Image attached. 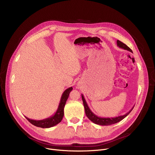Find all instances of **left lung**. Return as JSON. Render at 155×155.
<instances>
[{"mask_svg":"<svg viewBox=\"0 0 155 155\" xmlns=\"http://www.w3.org/2000/svg\"><path fill=\"white\" fill-rule=\"evenodd\" d=\"M117 46H119V48L124 49V50H127L130 52H132V50L130 49L127 45H126L124 43H123V42L120 41L119 40L117 41ZM82 99L83 101V103H84V108H85V114L87 116V117L90 119L92 122H93L94 123L96 124H99L101 126H109V125H111L113 124H116L118 122L120 121L121 120H123L124 118H125L131 112V110L133 109L134 107H133V108L130 110L128 112H127L126 114L123 115V116H120L118 117H99L96 116L94 113L92 112V111L89 108L88 105H87V103L86 102V101L85 100V98L84 97V95L82 94Z\"/></svg>","mask_w":155,"mask_h":155,"instance_id":"obj_1","label":"left lung"}]
</instances>
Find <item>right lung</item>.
I'll return each instance as SVG.
<instances>
[{
    "label": "right lung",
    "instance_id": "obj_1",
    "mask_svg": "<svg viewBox=\"0 0 155 155\" xmlns=\"http://www.w3.org/2000/svg\"><path fill=\"white\" fill-rule=\"evenodd\" d=\"M73 88L69 87L66 89L63 93L61 99L58 105V107L57 109L56 112L51 117L43 119V120H34L31 119L28 117H26V118L30 122V123L35 126L40 127L42 128H49L51 127H53L58 124L61 121L63 117L64 116V107L65 104L69 97V94L70 92L72 91Z\"/></svg>",
    "mask_w": 155,
    "mask_h": 155
}]
</instances>
